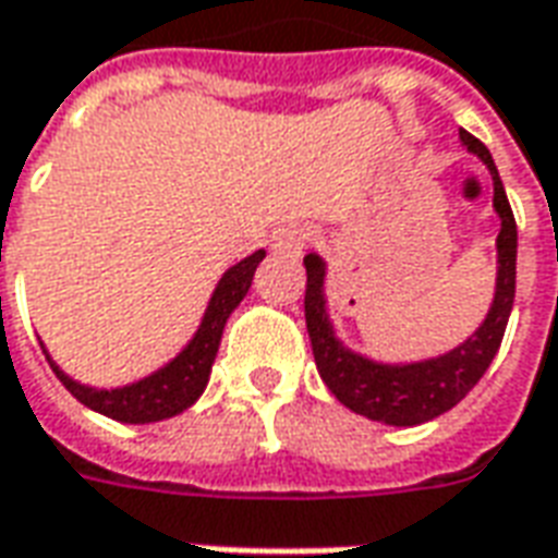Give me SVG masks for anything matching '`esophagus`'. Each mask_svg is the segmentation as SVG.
<instances>
[{
	"label": "esophagus",
	"instance_id": "1",
	"mask_svg": "<svg viewBox=\"0 0 558 558\" xmlns=\"http://www.w3.org/2000/svg\"><path fill=\"white\" fill-rule=\"evenodd\" d=\"M304 244H307V235L302 230H283L278 235V247L283 254H299Z\"/></svg>",
	"mask_w": 558,
	"mask_h": 558
}]
</instances>
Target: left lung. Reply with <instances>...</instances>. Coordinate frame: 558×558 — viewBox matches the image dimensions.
<instances>
[{
    "label": "left lung",
    "mask_w": 558,
    "mask_h": 558,
    "mask_svg": "<svg viewBox=\"0 0 558 558\" xmlns=\"http://www.w3.org/2000/svg\"><path fill=\"white\" fill-rule=\"evenodd\" d=\"M463 146L478 155L493 175V206L502 218V230L496 239L499 247V278H496V299L484 326L472 338L457 347L448 355H439L433 362L403 364V367H388V364H374L343 350L335 338V331L328 326L326 299H323V278L326 266L316 254L304 256L307 268V290H304V319H307V335L314 347L316 371L323 376L328 391L359 412L364 418L395 424V427H412L424 421L442 415L460 400L466 398L475 388L484 371L490 367L493 355L502 343L505 326L511 316L514 304V283H517V223L511 203L505 196L502 179L496 172L490 151L478 137H472L469 131H460Z\"/></svg>",
    "instance_id": "8db88e82"
}]
</instances>
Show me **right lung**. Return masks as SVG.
<instances>
[{"label": "right lung", "instance_id": "right-lung-1", "mask_svg": "<svg viewBox=\"0 0 558 558\" xmlns=\"http://www.w3.org/2000/svg\"><path fill=\"white\" fill-rule=\"evenodd\" d=\"M266 251H256L247 259H242L239 266H232L223 278H220L218 290L208 302V311L203 316V326L194 335V340L187 343V350L172 359L163 371L158 374L140 379L134 386L113 388V391H98V388H86L68 379L47 355V362L53 367V374L59 376V383L74 395V398L89 407V410L101 412L107 418L125 421V424H148V421L172 418L184 412L191 403H194L203 388L208 383V374H211V362L218 355L220 335H223V326L227 319L235 311V304L242 302L247 290H251V280H254L256 266L263 263Z\"/></svg>", "mask_w": 558, "mask_h": 558}]
</instances>
